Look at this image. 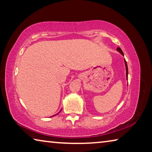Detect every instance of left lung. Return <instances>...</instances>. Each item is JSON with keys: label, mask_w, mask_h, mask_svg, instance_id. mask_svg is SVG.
Instances as JSON below:
<instances>
[{"label": "left lung", "mask_w": 152, "mask_h": 152, "mask_svg": "<svg viewBox=\"0 0 152 152\" xmlns=\"http://www.w3.org/2000/svg\"><path fill=\"white\" fill-rule=\"evenodd\" d=\"M117 50L119 51V52H120V53L121 55H123V56H124V54H123V51L121 50V49L120 48H117ZM124 61H125V69H126V78H127V80H128V68H127V61H125V60H124Z\"/></svg>", "instance_id": "8db88e82"}]
</instances>
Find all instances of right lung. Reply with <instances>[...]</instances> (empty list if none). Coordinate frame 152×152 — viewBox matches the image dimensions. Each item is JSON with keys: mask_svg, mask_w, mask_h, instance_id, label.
I'll return each instance as SVG.
<instances>
[{"mask_svg": "<svg viewBox=\"0 0 152 152\" xmlns=\"http://www.w3.org/2000/svg\"><path fill=\"white\" fill-rule=\"evenodd\" d=\"M61 110H60V112H59L58 113H57V114H56V115H58V114H59V113H60L61 112ZM53 115V116H51V117H53V116H55V115Z\"/></svg>", "mask_w": 152, "mask_h": 152, "instance_id": "right-lung-1", "label": "right lung"}]
</instances>
